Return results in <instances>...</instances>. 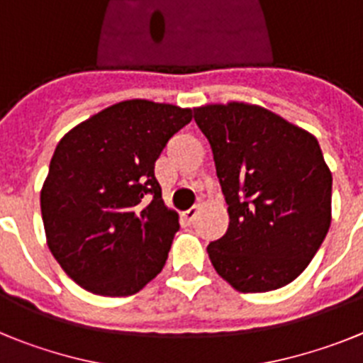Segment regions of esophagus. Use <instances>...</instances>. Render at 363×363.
I'll return each instance as SVG.
<instances>
[{"label":"esophagus","instance_id":"esophagus-1","mask_svg":"<svg viewBox=\"0 0 363 363\" xmlns=\"http://www.w3.org/2000/svg\"><path fill=\"white\" fill-rule=\"evenodd\" d=\"M198 213H200V207H198V205H194V207H191V209H189V211H185V213L182 214V216H184L187 221H194V220H196Z\"/></svg>","mask_w":363,"mask_h":363}]
</instances>
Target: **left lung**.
Instances as JSON below:
<instances>
[{"label":"left lung","mask_w":363,"mask_h":363,"mask_svg":"<svg viewBox=\"0 0 363 363\" xmlns=\"http://www.w3.org/2000/svg\"><path fill=\"white\" fill-rule=\"evenodd\" d=\"M213 149L229 229L207 247L214 269L240 293L291 284L331 225L333 176L318 140L258 105L194 108Z\"/></svg>","instance_id":"8db88e82"}]
</instances>
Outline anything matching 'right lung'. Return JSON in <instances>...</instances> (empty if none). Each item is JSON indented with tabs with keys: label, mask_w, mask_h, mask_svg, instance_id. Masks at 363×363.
<instances>
[{
	"label": "right lung",
	"mask_w": 363,
	"mask_h": 363,
	"mask_svg": "<svg viewBox=\"0 0 363 363\" xmlns=\"http://www.w3.org/2000/svg\"><path fill=\"white\" fill-rule=\"evenodd\" d=\"M191 108L127 99L60 140L41 189L47 243L83 289L129 296L160 274L179 229L154 163Z\"/></svg>",
	"instance_id": "right-lung-1"
}]
</instances>
